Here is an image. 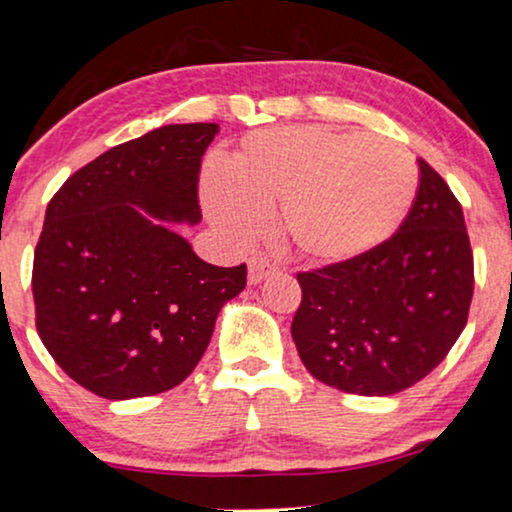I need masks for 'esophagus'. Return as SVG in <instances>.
<instances>
[{
  "instance_id": "obj_1",
  "label": "esophagus",
  "mask_w": 512,
  "mask_h": 512,
  "mask_svg": "<svg viewBox=\"0 0 512 512\" xmlns=\"http://www.w3.org/2000/svg\"><path fill=\"white\" fill-rule=\"evenodd\" d=\"M271 271H274V264H269L267 260H260V257H252L248 262V283L250 285L262 283Z\"/></svg>"
}]
</instances>
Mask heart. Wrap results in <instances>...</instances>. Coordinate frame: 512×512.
<instances>
[{"instance_id":"obj_1","label":"heart","mask_w":512,"mask_h":512,"mask_svg":"<svg viewBox=\"0 0 512 512\" xmlns=\"http://www.w3.org/2000/svg\"><path fill=\"white\" fill-rule=\"evenodd\" d=\"M419 187L414 154L388 138H360L325 126L252 133L208 175L203 203L231 241L264 227L278 206V229L304 260L349 262L388 241Z\"/></svg>"}]
</instances>
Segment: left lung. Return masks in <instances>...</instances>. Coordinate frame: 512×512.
Returning a JSON list of instances; mask_svg holds the SVG:
<instances>
[{"mask_svg": "<svg viewBox=\"0 0 512 512\" xmlns=\"http://www.w3.org/2000/svg\"><path fill=\"white\" fill-rule=\"evenodd\" d=\"M419 192L398 234L299 274L292 339L306 370L356 395H393L435 370L468 320L473 250L459 201L419 159Z\"/></svg>", "mask_w": 512, "mask_h": 512, "instance_id": "obj_1", "label": "left lung"}]
</instances>
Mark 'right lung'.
Segmentation results:
<instances>
[{
    "label": "right lung",
    "mask_w": 512,
    "mask_h": 512,
    "mask_svg": "<svg viewBox=\"0 0 512 512\" xmlns=\"http://www.w3.org/2000/svg\"><path fill=\"white\" fill-rule=\"evenodd\" d=\"M217 124H168L112 147L53 196L34 250L39 337L53 360L107 400L182 384L245 264L215 267L177 224L201 222L196 182Z\"/></svg>",
    "instance_id": "right-lung-1"
}]
</instances>
